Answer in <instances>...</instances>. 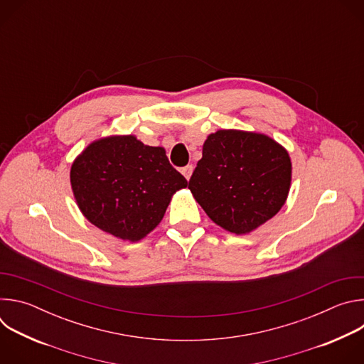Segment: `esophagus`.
Segmentation results:
<instances>
[{"mask_svg": "<svg viewBox=\"0 0 364 364\" xmlns=\"http://www.w3.org/2000/svg\"><path fill=\"white\" fill-rule=\"evenodd\" d=\"M193 166H186L183 170H181V173H183V176L187 178V180H190V177H191V174H193Z\"/></svg>", "mask_w": 364, "mask_h": 364, "instance_id": "esophagus-1", "label": "esophagus"}]
</instances>
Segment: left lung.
Listing matches in <instances>:
<instances>
[{
  "mask_svg": "<svg viewBox=\"0 0 364 364\" xmlns=\"http://www.w3.org/2000/svg\"><path fill=\"white\" fill-rule=\"evenodd\" d=\"M291 180L292 163L279 142L261 132L219 129L204 141L188 188L218 226L249 235L282 209Z\"/></svg>",
  "mask_w": 364,
  "mask_h": 364,
  "instance_id": "obj_1",
  "label": "left lung"
}]
</instances>
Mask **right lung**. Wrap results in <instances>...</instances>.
I'll return each instance as SVG.
<instances>
[{"label":"right lung","instance_id":"1","mask_svg":"<svg viewBox=\"0 0 364 364\" xmlns=\"http://www.w3.org/2000/svg\"><path fill=\"white\" fill-rule=\"evenodd\" d=\"M70 184L82 215L118 239L139 242L163 220L171 197L187 180L163 146L135 135L90 142L72 163Z\"/></svg>","mask_w":364,"mask_h":364}]
</instances>
